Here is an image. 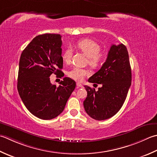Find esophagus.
I'll return each instance as SVG.
<instances>
[{"label":"esophagus","instance_id":"1","mask_svg":"<svg viewBox=\"0 0 157 157\" xmlns=\"http://www.w3.org/2000/svg\"><path fill=\"white\" fill-rule=\"evenodd\" d=\"M76 85H77V88H82V87H83L82 84H80V83H79V82L77 83Z\"/></svg>","mask_w":157,"mask_h":157}]
</instances>
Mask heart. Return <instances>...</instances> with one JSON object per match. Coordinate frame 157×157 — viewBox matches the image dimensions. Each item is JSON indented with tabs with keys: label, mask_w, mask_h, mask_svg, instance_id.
<instances>
[{
	"label": "heart",
	"mask_w": 157,
	"mask_h": 157,
	"mask_svg": "<svg viewBox=\"0 0 157 157\" xmlns=\"http://www.w3.org/2000/svg\"><path fill=\"white\" fill-rule=\"evenodd\" d=\"M76 48L80 50L88 57V63L89 65L97 68L99 67L105 59V54L100 52L101 46L96 41L89 39H83L76 43ZM72 56L71 49L67 48L63 54V60L64 63H69ZM89 74L86 69L75 67L69 71L67 75L77 81H82L85 76Z\"/></svg>",
	"instance_id": "heart-1"
}]
</instances>
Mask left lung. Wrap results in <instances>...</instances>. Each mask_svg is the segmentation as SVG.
Returning <instances> with one entry per match:
<instances>
[{
  "instance_id": "left-lung-1",
  "label": "left lung",
  "mask_w": 157,
  "mask_h": 157,
  "mask_svg": "<svg viewBox=\"0 0 157 157\" xmlns=\"http://www.w3.org/2000/svg\"><path fill=\"white\" fill-rule=\"evenodd\" d=\"M88 82L101 84V87L96 91L84 86L88 94L84 101L86 112L97 121L114 116L123 105L131 85V69L126 46L112 45L106 61Z\"/></svg>"
}]
</instances>
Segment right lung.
Instances as JSON below:
<instances>
[{"mask_svg":"<svg viewBox=\"0 0 157 157\" xmlns=\"http://www.w3.org/2000/svg\"><path fill=\"white\" fill-rule=\"evenodd\" d=\"M62 40L58 34L35 36L21 54L17 90L27 109L40 119L51 120L60 114L75 88V82L64 78L52 84L50 76L62 78Z\"/></svg>","mask_w":157,"mask_h":157,"instance_id":"right-lung-1","label":"right lung"}]
</instances>
